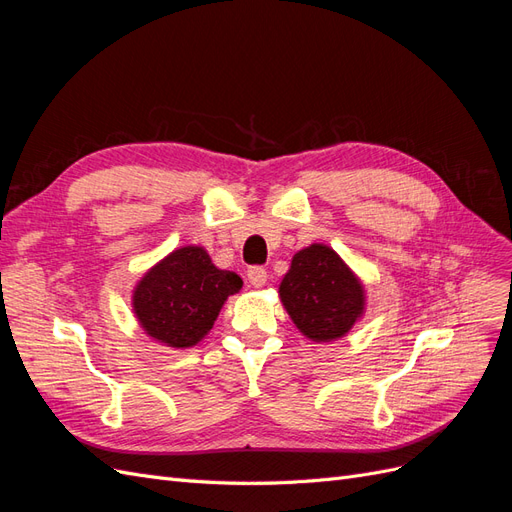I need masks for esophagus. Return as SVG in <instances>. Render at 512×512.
Masks as SVG:
<instances>
[{
	"label": "esophagus",
	"mask_w": 512,
	"mask_h": 512,
	"mask_svg": "<svg viewBox=\"0 0 512 512\" xmlns=\"http://www.w3.org/2000/svg\"><path fill=\"white\" fill-rule=\"evenodd\" d=\"M247 280L254 288H262L267 284V269L265 267H250L247 269Z\"/></svg>",
	"instance_id": "esophagus-1"
}]
</instances>
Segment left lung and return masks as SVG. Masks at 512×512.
I'll return each mask as SVG.
<instances>
[{
    "label": "left lung",
    "mask_w": 512,
    "mask_h": 512,
    "mask_svg": "<svg viewBox=\"0 0 512 512\" xmlns=\"http://www.w3.org/2000/svg\"><path fill=\"white\" fill-rule=\"evenodd\" d=\"M282 305L312 342L344 337L365 312V288L329 245L312 243L292 256L280 284Z\"/></svg>",
    "instance_id": "1"
}]
</instances>
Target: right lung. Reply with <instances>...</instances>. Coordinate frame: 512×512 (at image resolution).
<instances>
[{
    "instance_id": "right-lung-1",
    "label": "right lung",
    "mask_w": 512,
    "mask_h": 512,
    "mask_svg": "<svg viewBox=\"0 0 512 512\" xmlns=\"http://www.w3.org/2000/svg\"><path fill=\"white\" fill-rule=\"evenodd\" d=\"M243 280L211 262L207 250L185 245L153 265L132 292L143 331L170 348H192L218 318L224 301Z\"/></svg>"
}]
</instances>
